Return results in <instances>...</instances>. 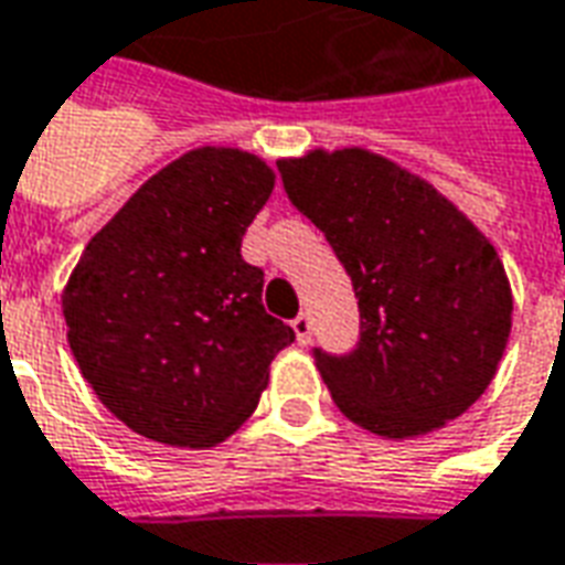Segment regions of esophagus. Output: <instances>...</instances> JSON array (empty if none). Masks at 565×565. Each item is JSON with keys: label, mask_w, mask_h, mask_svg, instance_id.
Instances as JSON below:
<instances>
[{"label": "esophagus", "mask_w": 565, "mask_h": 565, "mask_svg": "<svg viewBox=\"0 0 565 565\" xmlns=\"http://www.w3.org/2000/svg\"><path fill=\"white\" fill-rule=\"evenodd\" d=\"M291 328H295V338H298V343L301 347H307V340H310V331H313V322H310V316L301 313L295 322H291Z\"/></svg>", "instance_id": "34e87169"}]
</instances>
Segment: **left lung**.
Listing matches in <instances>:
<instances>
[{
  "label": "left lung",
  "mask_w": 565,
  "mask_h": 565,
  "mask_svg": "<svg viewBox=\"0 0 565 565\" xmlns=\"http://www.w3.org/2000/svg\"><path fill=\"white\" fill-rule=\"evenodd\" d=\"M276 167L359 298L353 353L316 350L343 417L404 441L466 414L511 334L514 298L493 243L438 188L367 148H313Z\"/></svg>",
  "instance_id": "8db88e82"
}]
</instances>
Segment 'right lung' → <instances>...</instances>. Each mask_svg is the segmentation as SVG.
Masks as SVG:
<instances>
[{"instance_id":"add662e5","label":"right lung","mask_w":565,"mask_h":565,"mask_svg":"<svg viewBox=\"0 0 565 565\" xmlns=\"http://www.w3.org/2000/svg\"><path fill=\"white\" fill-rule=\"evenodd\" d=\"M274 182L252 151L191 148L84 246L63 289L70 350L136 435L206 450L258 407L270 362L295 340L239 255Z\"/></svg>"}]
</instances>
